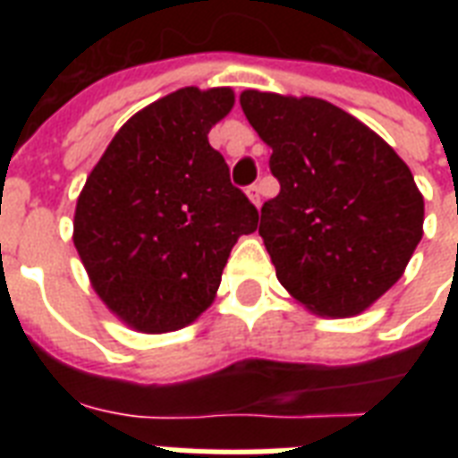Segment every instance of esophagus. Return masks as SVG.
<instances>
[{"label":"esophagus","mask_w":458,"mask_h":458,"mask_svg":"<svg viewBox=\"0 0 458 458\" xmlns=\"http://www.w3.org/2000/svg\"><path fill=\"white\" fill-rule=\"evenodd\" d=\"M247 194H250V199L254 201L257 207H259V204H261V187H259L257 182H254V185L247 187Z\"/></svg>","instance_id":"1"}]
</instances>
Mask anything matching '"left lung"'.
Here are the masks:
<instances>
[{
    "mask_svg": "<svg viewBox=\"0 0 458 458\" xmlns=\"http://www.w3.org/2000/svg\"><path fill=\"white\" fill-rule=\"evenodd\" d=\"M240 104L273 149L280 192L264 201L259 235L280 285L320 316L363 311L402 278L423 237V197L409 165L316 97L247 89Z\"/></svg>",
    "mask_w": 458,
    "mask_h": 458,
    "instance_id": "obj_1",
    "label": "left lung"
}]
</instances>
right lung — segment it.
Masks as SVG:
<instances>
[{
    "instance_id": "add662e5",
    "label": "right lung",
    "mask_w": 458,
    "mask_h": 458,
    "mask_svg": "<svg viewBox=\"0 0 458 458\" xmlns=\"http://www.w3.org/2000/svg\"><path fill=\"white\" fill-rule=\"evenodd\" d=\"M233 102L228 88H182L149 104L82 187L75 250L104 304L142 333L192 323L214 301L237 237L257 230V207L208 145Z\"/></svg>"
}]
</instances>
